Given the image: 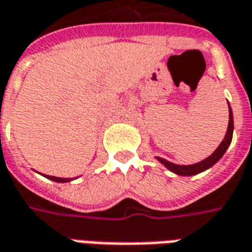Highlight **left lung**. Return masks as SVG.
<instances>
[{"mask_svg":"<svg viewBox=\"0 0 252 252\" xmlns=\"http://www.w3.org/2000/svg\"><path fill=\"white\" fill-rule=\"evenodd\" d=\"M228 113L229 115L227 133L224 135L223 141L220 142L218 149H216L209 157H207V158L203 159V161H200V162H196V164L192 165H177L173 164V162H170L168 159L161 158V157H156V158L158 159L159 162L164 165L165 168L169 169V170L173 172V173L179 174V176H194V174H199L201 173V172H204V170H207V169L212 168V166L223 157L224 153H225V150L228 149V146L231 145V141H232V134H234V115H232V108H231L229 103Z\"/></svg>","mask_w":252,"mask_h":252,"instance_id":"1","label":"left lung"}]
</instances>
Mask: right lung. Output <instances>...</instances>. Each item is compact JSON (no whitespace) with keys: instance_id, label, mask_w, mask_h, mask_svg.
<instances>
[{"instance_id":"right-lung-1","label":"right lung","mask_w":252,"mask_h":252,"mask_svg":"<svg viewBox=\"0 0 252 252\" xmlns=\"http://www.w3.org/2000/svg\"><path fill=\"white\" fill-rule=\"evenodd\" d=\"M47 179L52 180L55 183H69V181H72L73 179H63V177H55V176H47V174H44Z\"/></svg>"}]
</instances>
